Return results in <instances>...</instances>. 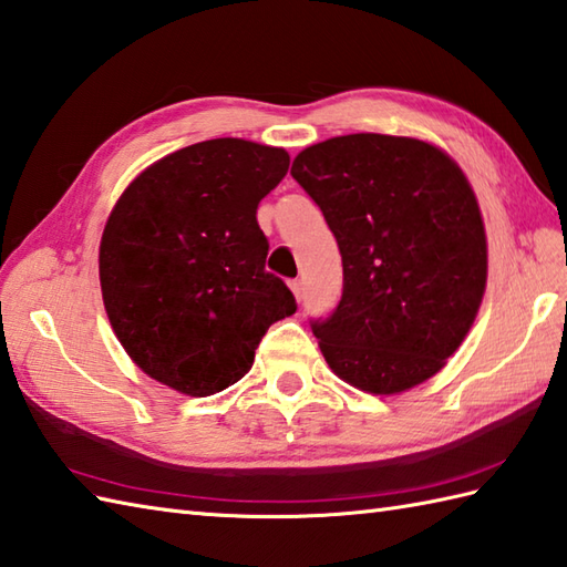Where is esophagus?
Listing matches in <instances>:
<instances>
[{
  "label": "esophagus",
  "mask_w": 567,
  "mask_h": 567,
  "mask_svg": "<svg viewBox=\"0 0 567 567\" xmlns=\"http://www.w3.org/2000/svg\"><path fill=\"white\" fill-rule=\"evenodd\" d=\"M290 290L295 292V297L299 299V302H302V297H305V285H302V280H292V282H290Z\"/></svg>",
  "instance_id": "esophagus-1"
}]
</instances>
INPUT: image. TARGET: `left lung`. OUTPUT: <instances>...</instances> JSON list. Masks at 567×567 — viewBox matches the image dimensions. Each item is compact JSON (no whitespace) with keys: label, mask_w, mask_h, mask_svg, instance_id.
<instances>
[{"label":"left lung","mask_w":567,"mask_h":567,"mask_svg":"<svg viewBox=\"0 0 567 567\" xmlns=\"http://www.w3.org/2000/svg\"><path fill=\"white\" fill-rule=\"evenodd\" d=\"M292 177L343 260L339 307L311 321L329 368L370 394L436 375L487 282L483 214L461 167L426 141L351 134L305 148Z\"/></svg>","instance_id":"obj_1"}]
</instances>
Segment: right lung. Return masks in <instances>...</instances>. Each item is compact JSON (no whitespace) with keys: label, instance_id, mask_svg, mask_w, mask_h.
<instances>
[{"label":"right lung","instance_id":"add662e5","mask_svg":"<svg viewBox=\"0 0 567 567\" xmlns=\"http://www.w3.org/2000/svg\"><path fill=\"white\" fill-rule=\"evenodd\" d=\"M290 167L285 148L214 138L146 167L106 219L100 282L131 360L167 388L209 396L246 375L297 302L265 270L256 212Z\"/></svg>","mask_w":567,"mask_h":567}]
</instances>
